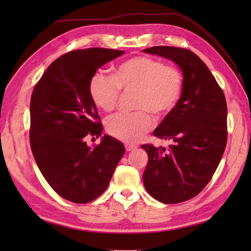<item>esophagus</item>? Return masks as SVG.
<instances>
[{
  "mask_svg": "<svg viewBox=\"0 0 251 251\" xmlns=\"http://www.w3.org/2000/svg\"><path fill=\"white\" fill-rule=\"evenodd\" d=\"M125 148H126V151H134L135 149L137 148L135 145H128V143H127V145H125Z\"/></svg>",
  "mask_w": 251,
  "mask_h": 251,
  "instance_id": "34e87169",
  "label": "esophagus"
}]
</instances>
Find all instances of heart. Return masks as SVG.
I'll return each instance as SVG.
<instances>
[{
    "mask_svg": "<svg viewBox=\"0 0 251 251\" xmlns=\"http://www.w3.org/2000/svg\"><path fill=\"white\" fill-rule=\"evenodd\" d=\"M89 95L103 111L114 110L121 89L135 90L134 113H121L106 120V131L115 139L136 143L152 129L154 120L172 113L183 90V74L176 66L150 56H134L114 68L113 76L96 72L90 77Z\"/></svg>",
    "mask_w": 251,
    "mask_h": 251,
    "instance_id": "1",
    "label": "heart"
}]
</instances>
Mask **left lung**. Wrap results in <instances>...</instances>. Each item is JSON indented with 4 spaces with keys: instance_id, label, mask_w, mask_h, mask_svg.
<instances>
[{
    "instance_id": "8db88e82",
    "label": "left lung",
    "mask_w": 251,
    "mask_h": 251,
    "mask_svg": "<svg viewBox=\"0 0 251 251\" xmlns=\"http://www.w3.org/2000/svg\"><path fill=\"white\" fill-rule=\"evenodd\" d=\"M143 51L168 58L183 73L177 106L153 132L173 143L169 149L141 146L149 156L143 173L148 193L164 204H178L199 194L221 161L227 140L226 100L215 76L193 51L173 46Z\"/></svg>"
}]
</instances>
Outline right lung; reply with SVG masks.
Returning a JSON list of instances; mask_svg holds the SVG:
<instances>
[{
  "label": "right lung",
  "mask_w": 251,
  "mask_h": 251,
  "mask_svg": "<svg viewBox=\"0 0 251 251\" xmlns=\"http://www.w3.org/2000/svg\"><path fill=\"white\" fill-rule=\"evenodd\" d=\"M123 54L102 47L69 51L46 69L32 92L29 136L37 167L58 195L77 204L103 193L125 153L122 142L106 135L93 148L85 142L102 131L90 77Z\"/></svg>",
  "instance_id": "right-lung-1"
}]
</instances>
